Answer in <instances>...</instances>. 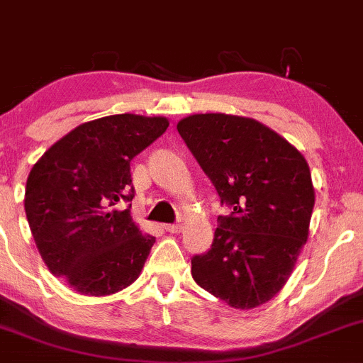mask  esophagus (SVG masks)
<instances>
[{
	"mask_svg": "<svg viewBox=\"0 0 363 363\" xmlns=\"http://www.w3.org/2000/svg\"><path fill=\"white\" fill-rule=\"evenodd\" d=\"M164 229L171 234H178L182 230V225L180 223H166V225H164Z\"/></svg>",
	"mask_w": 363,
	"mask_h": 363,
	"instance_id": "34e87169",
	"label": "esophagus"
}]
</instances>
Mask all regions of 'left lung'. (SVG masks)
Wrapping results in <instances>:
<instances>
[{"instance_id":"8db88e82","label":"left lung","mask_w":363,"mask_h":363,"mask_svg":"<svg viewBox=\"0 0 363 363\" xmlns=\"http://www.w3.org/2000/svg\"><path fill=\"white\" fill-rule=\"evenodd\" d=\"M220 203L211 248L192 257L199 286L236 309L271 301L308 241L315 189L306 159L253 118L201 113L177 125Z\"/></svg>"}]
</instances>
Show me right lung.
<instances>
[{"instance_id": "add662e5", "label": "right lung", "mask_w": 363, "mask_h": 363, "mask_svg": "<svg viewBox=\"0 0 363 363\" xmlns=\"http://www.w3.org/2000/svg\"><path fill=\"white\" fill-rule=\"evenodd\" d=\"M164 117L110 115L85 122L33 166L24 208L48 271L85 295H110L140 276L155 238L130 218V160L159 136Z\"/></svg>"}]
</instances>
